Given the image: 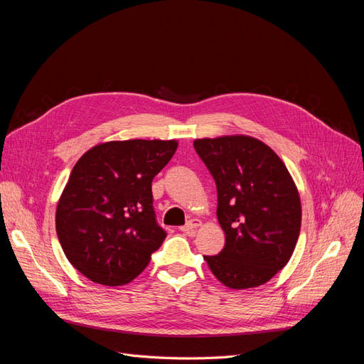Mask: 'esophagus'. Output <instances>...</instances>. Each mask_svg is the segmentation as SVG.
<instances>
[{"mask_svg":"<svg viewBox=\"0 0 364 364\" xmlns=\"http://www.w3.org/2000/svg\"><path fill=\"white\" fill-rule=\"evenodd\" d=\"M200 225H202V222H200L199 218H191L188 223L181 226V230H182V232H193V230L199 228Z\"/></svg>","mask_w":364,"mask_h":364,"instance_id":"esophagus-1","label":"esophagus"}]
</instances>
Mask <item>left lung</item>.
I'll list each match as a JSON object with an SVG mask.
<instances>
[{
    "instance_id": "obj_1",
    "label": "left lung",
    "mask_w": 364,
    "mask_h": 364,
    "mask_svg": "<svg viewBox=\"0 0 364 364\" xmlns=\"http://www.w3.org/2000/svg\"><path fill=\"white\" fill-rule=\"evenodd\" d=\"M217 185L223 250L203 257L214 277L234 290L266 284L287 266L301 232L302 208L285 164L247 135L194 139Z\"/></svg>"
}]
</instances>
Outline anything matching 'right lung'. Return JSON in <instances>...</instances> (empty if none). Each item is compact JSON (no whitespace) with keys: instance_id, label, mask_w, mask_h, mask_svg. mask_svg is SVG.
Masks as SVG:
<instances>
[{"instance_id":"add662e5","label":"right lung","mask_w":364,"mask_h":364,"mask_svg":"<svg viewBox=\"0 0 364 364\" xmlns=\"http://www.w3.org/2000/svg\"><path fill=\"white\" fill-rule=\"evenodd\" d=\"M176 139L107 141L75 162L56 209L65 257L92 282L135 279L165 230L153 211L151 181L173 158Z\"/></svg>"}]
</instances>
